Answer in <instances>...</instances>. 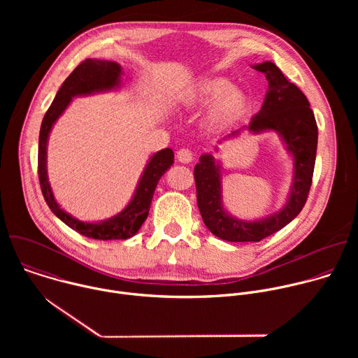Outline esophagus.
Instances as JSON below:
<instances>
[{
  "label": "esophagus",
  "instance_id": "esophagus-1",
  "mask_svg": "<svg viewBox=\"0 0 358 358\" xmlns=\"http://www.w3.org/2000/svg\"><path fill=\"white\" fill-rule=\"evenodd\" d=\"M177 160L180 163L188 164V163H191L194 160V156H192V152L188 148H181V150L177 151Z\"/></svg>",
  "mask_w": 358,
  "mask_h": 358
}]
</instances>
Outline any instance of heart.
<instances>
[{
	"instance_id": "b5f03b06",
	"label": "heart",
	"mask_w": 358,
	"mask_h": 358,
	"mask_svg": "<svg viewBox=\"0 0 358 358\" xmlns=\"http://www.w3.org/2000/svg\"><path fill=\"white\" fill-rule=\"evenodd\" d=\"M184 106L196 109L211 103L203 115V124L211 130L222 129L239 119L249 106L248 94L221 76L194 82L182 96Z\"/></svg>"
}]
</instances>
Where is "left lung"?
<instances>
[{"label": "left lung", "mask_w": 358, "mask_h": 358, "mask_svg": "<svg viewBox=\"0 0 358 358\" xmlns=\"http://www.w3.org/2000/svg\"><path fill=\"white\" fill-rule=\"evenodd\" d=\"M252 68L265 73L269 83L264 105L249 124L232 130L220 143L243 130L253 134L276 131L293 159V178L279 211L255 221L239 220L224 207L221 162L213 155H202L194 169L198 208L206 227L228 242H259L292 222L308 199L316 163L317 124L308 97L273 62L266 61Z\"/></svg>", "instance_id": "8db88e82"}]
</instances>
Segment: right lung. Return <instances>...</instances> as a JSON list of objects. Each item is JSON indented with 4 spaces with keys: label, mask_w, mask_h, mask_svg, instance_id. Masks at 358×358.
Segmentation results:
<instances>
[{
    "label": "right lung",
    "mask_w": 358,
    "mask_h": 358,
    "mask_svg": "<svg viewBox=\"0 0 358 358\" xmlns=\"http://www.w3.org/2000/svg\"><path fill=\"white\" fill-rule=\"evenodd\" d=\"M122 66L117 62L100 61V59H85L76 69L65 79L59 87L52 105L43 116L41 131H39V145H38V174L39 184L43 198L48 207L64 224H66L73 231L85 235L87 238L112 241V239H127L137 234L143 222L145 221L152 194L164 173L174 163V152L171 148H163L155 152L145 164V169L138 180L136 191L130 202L112 218L99 222H83L68 214L61 208L57 202L52 188L48 181L46 171V147L48 138L57 120L62 116L71 101L76 96H87L99 92L116 90L122 85Z\"/></svg>",
    "instance_id": "1"
}]
</instances>
